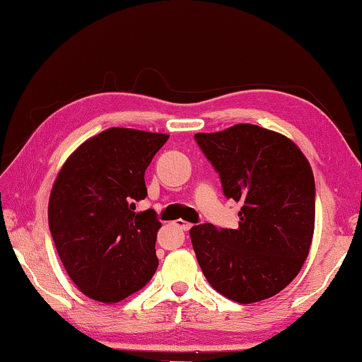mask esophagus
Returning <instances> with one entry per match:
<instances>
[{
	"label": "esophagus",
	"mask_w": 362,
	"mask_h": 362,
	"mask_svg": "<svg viewBox=\"0 0 362 362\" xmlns=\"http://www.w3.org/2000/svg\"><path fill=\"white\" fill-rule=\"evenodd\" d=\"M175 226L179 227L180 230H183V232L190 230V228H192V223H190V222H185V221H177V222H175Z\"/></svg>",
	"instance_id": "34e87169"
}]
</instances>
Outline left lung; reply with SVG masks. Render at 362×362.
Masks as SVG:
<instances>
[{
    "label": "left lung",
    "instance_id": "obj_1",
    "mask_svg": "<svg viewBox=\"0 0 362 362\" xmlns=\"http://www.w3.org/2000/svg\"><path fill=\"white\" fill-rule=\"evenodd\" d=\"M194 140L219 174L223 197L242 203L238 228L192 227L204 277L243 305L277 295L301 271L313 242L311 165L286 136L251 124Z\"/></svg>",
    "mask_w": 362,
    "mask_h": 362
}]
</instances>
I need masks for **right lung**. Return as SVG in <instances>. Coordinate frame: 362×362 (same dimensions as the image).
Returning <instances> with one entry per match:
<instances>
[{
	"mask_svg": "<svg viewBox=\"0 0 362 362\" xmlns=\"http://www.w3.org/2000/svg\"><path fill=\"white\" fill-rule=\"evenodd\" d=\"M169 135L107 129L66 160L48 204L49 232L69 277L82 293L117 303L143 288L158 269L160 222L146 198L145 170Z\"/></svg>",
	"mask_w": 362,
	"mask_h": 362,
	"instance_id": "obj_1",
	"label": "right lung"
}]
</instances>
